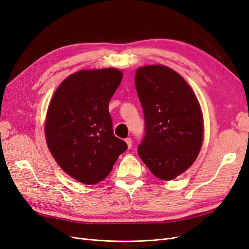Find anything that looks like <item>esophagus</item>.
<instances>
[{"instance_id": "obj_1", "label": "esophagus", "mask_w": 249, "mask_h": 249, "mask_svg": "<svg viewBox=\"0 0 249 249\" xmlns=\"http://www.w3.org/2000/svg\"><path fill=\"white\" fill-rule=\"evenodd\" d=\"M124 141H125V143H126L127 147H129V149H131V147H132V144H133V142H132V139H131V138H126Z\"/></svg>"}]
</instances>
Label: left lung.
<instances>
[{
  "label": "left lung",
  "instance_id": "left-lung-1",
  "mask_svg": "<svg viewBox=\"0 0 249 249\" xmlns=\"http://www.w3.org/2000/svg\"><path fill=\"white\" fill-rule=\"evenodd\" d=\"M135 86L145 124L138 155L154 176L173 180L195 162L202 145L199 102L184 78L166 66L140 67Z\"/></svg>",
  "mask_w": 249,
  "mask_h": 249
}]
</instances>
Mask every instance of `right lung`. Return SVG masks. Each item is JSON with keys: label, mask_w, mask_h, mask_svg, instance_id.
<instances>
[{"label": "right lung", "mask_w": 249, "mask_h": 249, "mask_svg": "<svg viewBox=\"0 0 249 249\" xmlns=\"http://www.w3.org/2000/svg\"><path fill=\"white\" fill-rule=\"evenodd\" d=\"M115 68L82 70L59 85L45 123L53 158L70 177L85 184L104 180L127 145L113 133L109 103L122 83Z\"/></svg>", "instance_id": "obj_1"}]
</instances>
